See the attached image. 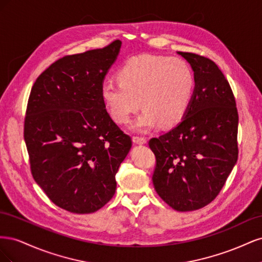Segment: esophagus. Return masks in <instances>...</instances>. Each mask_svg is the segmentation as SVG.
<instances>
[{
  "mask_svg": "<svg viewBox=\"0 0 262 262\" xmlns=\"http://www.w3.org/2000/svg\"><path fill=\"white\" fill-rule=\"evenodd\" d=\"M133 142L137 144H145L146 143V138L145 137H133Z\"/></svg>",
  "mask_w": 262,
  "mask_h": 262,
  "instance_id": "1",
  "label": "esophagus"
}]
</instances>
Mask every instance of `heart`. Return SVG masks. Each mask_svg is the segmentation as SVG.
<instances>
[{
  "instance_id": "b5f03b06",
  "label": "heart",
  "mask_w": 262,
  "mask_h": 262,
  "mask_svg": "<svg viewBox=\"0 0 262 262\" xmlns=\"http://www.w3.org/2000/svg\"><path fill=\"white\" fill-rule=\"evenodd\" d=\"M118 80L101 86V98L118 123H128L140 107L143 113L132 129L146 132L160 122L178 123L187 112L194 90V74L184 60L165 55L141 54L126 60L119 69Z\"/></svg>"
}]
</instances>
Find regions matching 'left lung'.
Here are the masks:
<instances>
[{
    "label": "left lung",
    "mask_w": 262,
    "mask_h": 262,
    "mask_svg": "<svg viewBox=\"0 0 262 262\" xmlns=\"http://www.w3.org/2000/svg\"><path fill=\"white\" fill-rule=\"evenodd\" d=\"M191 66L195 87L185 118L148 145L156 158L153 185L170 208L194 211L211 203L238 158V112L228 81L203 55L178 52Z\"/></svg>",
    "instance_id": "8db88e82"
}]
</instances>
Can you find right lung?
Returning <instances> with one entry per match:
<instances>
[{
  "label": "right lung",
  "instance_id": "add662e5",
  "mask_svg": "<svg viewBox=\"0 0 262 262\" xmlns=\"http://www.w3.org/2000/svg\"><path fill=\"white\" fill-rule=\"evenodd\" d=\"M120 47L117 39L66 55L31 87L24 121L31 175L55 205L71 213L96 212L110 201L119 166L132 146L100 94Z\"/></svg>",
  "mask_w": 262,
  "mask_h": 262
}]
</instances>
